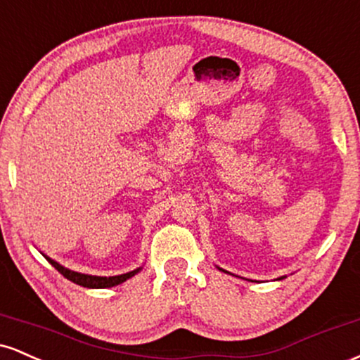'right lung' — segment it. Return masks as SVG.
<instances>
[{
  "label": "right lung",
  "instance_id": "right-lung-1",
  "mask_svg": "<svg viewBox=\"0 0 360 360\" xmlns=\"http://www.w3.org/2000/svg\"><path fill=\"white\" fill-rule=\"evenodd\" d=\"M49 260V262L52 264L53 267H56L57 271L60 272L62 276H64L65 279L72 281V283L79 284V286H84V288H96V289H101V288H111V286H117V284H122L123 281L130 279L131 276L137 274V271H131V272H127V274H122V276H111V278H101V276H88V274H81V272H74V271H69L65 269V267H62L60 264H57L56 260H52L51 257H45Z\"/></svg>",
  "mask_w": 360,
  "mask_h": 360
}]
</instances>
